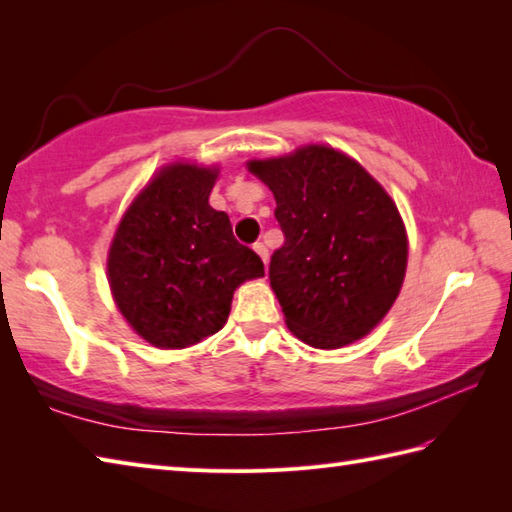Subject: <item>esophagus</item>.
Wrapping results in <instances>:
<instances>
[{"instance_id":"34e87169","label":"esophagus","mask_w":512,"mask_h":512,"mask_svg":"<svg viewBox=\"0 0 512 512\" xmlns=\"http://www.w3.org/2000/svg\"><path fill=\"white\" fill-rule=\"evenodd\" d=\"M255 253L259 255V257H262V262L264 264H268V248H266V244L264 242H255Z\"/></svg>"}]
</instances>
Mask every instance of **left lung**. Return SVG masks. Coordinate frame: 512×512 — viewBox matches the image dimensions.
Returning a JSON list of instances; mask_svg holds the SVG:
<instances>
[{
  "label": "left lung",
  "mask_w": 512,
  "mask_h": 512,
  "mask_svg": "<svg viewBox=\"0 0 512 512\" xmlns=\"http://www.w3.org/2000/svg\"><path fill=\"white\" fill-rule=\"evenodd\" d=\"M248 169L275 193L284 233L268 277L297 339L334 350L365 336L396 301L407 235L385 189L332 147L255 160Z\"/></svg>",
  "instance_id": "8db88e82"
}]
</instances>
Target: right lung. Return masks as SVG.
Listing matches in <instances>:
<instances>
[{"instance_id": "add662e5", "label": "right lung", "mask_w": 512, "mask_h": 512, "mask_svg": "<svg viewBox=\"0 0 512 512\" xmlns=\"http://www.w3.org/2000/svg\"><path fill=\"white\" fill-rule=\"evenodd\" d=\"M215 169L171 165L129 206L110 248L107 275L118 310L145 341L165 350L222 330L235 288L264 275L253 248L209 195Z\"/></svg>"}]
</instances>
